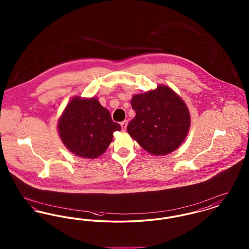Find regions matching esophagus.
<instances>
[{
	"instance_id": "obj_1",
	"label": "esophagus",
	"mask_w": 249,
	"mask_h": 249,
	"mask_svg": "<svg viewBox=\"0 0 249 249\" xmlns=\"http://www.w3.org/2000/svg\"><path fill=\"white\" fill-rule=\"evenodd\" d=\"M127 125H128V121H127V120H124V121H122V122L120 123V126H121V128H122L123 131H126Z\"/></svg>"
}]
</instances>
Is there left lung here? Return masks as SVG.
Listing matches in <instances>:
<instances>
[{"label": "left lung", "instance_id": "left-lung-1", "mask_svg": "<svg viewBox=\"0 0 249 249\" xmlns=\"http://www.w3.org/2000/svg\"><path fill=\"white\" fill-rule=\"evenodd\" d=\"M132 107L136 116L127 131L150 154H168L184 141L190 128V113L171 88L160 85L154 90L134 95Z\"/></svg>", "mask_w": 249, "mask_h": 249}]
</instances>
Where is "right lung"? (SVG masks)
Returning a JSON list of instances; mask_svg holds the SVG:
<instances>
[{
    "mask_svg": "<svg viewBox=\"0 0 249 249\" xmlns=\"http://www.w3.org/2000/svg\"><path fill=\"white\" fill-rule=\"evenodd\" d=\"M110 112L96 98L75 97L67 105L58 121L59 136L66 147L76 156L94 159L105 152L120 131Z\"/></svg>",
    "mask_w": 249,
    "mask_h": 249,
    "instance_id": "right-lung-1",
    "label": "right lung"
}]
</instances>
